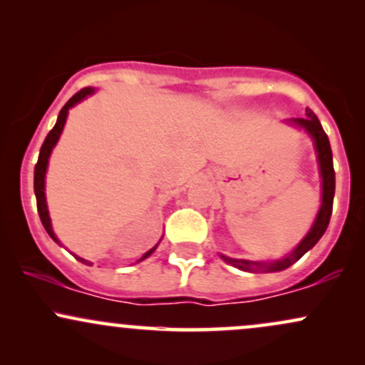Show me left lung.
Returning a JSON list of instances; mask_svg holds the SVG:
<instances>
[{
  "label": "left lung",
  "instance_id": "left-lung-1",
  "mask_svg": "<svg viewBox=\"0 0 365 365\" xmlns=\"http://www.w3.org/2000/svg\"><path fill=\"white\" fill-rule=\"evenodd\" d=\"M288 125H293L297 128H302L305 133L312 139L314 149H316L317 156V165H319V175H321V207L317 211L316 220L311 226V230L307 232L300 244L292 250L290 254H287L282 259H276V261H247V259H233L228 255H221L225 262L232 264L233 267L247 271V273H276V271H283L287 267H290L292 264H295L305 252L312 249L314 245L319 242V238L324 235L326 228L329 225L331 211H333V197H334V168H333V153H331V145L328 135L324 133V130L321 127V121L317 120V116L314 115L307 108L305 110V118H290L287 120Z\"/></svg>",
  "mask_w": 365,
  "mask_h": 365
}]
</instances>
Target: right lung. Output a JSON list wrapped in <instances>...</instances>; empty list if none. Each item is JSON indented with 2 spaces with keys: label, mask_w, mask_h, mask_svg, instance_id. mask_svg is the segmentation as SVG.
<instances>
[{
  "label": "right lung",
  "mask_w": 365,
  "mask_h": 365,
  "mask_svg": "<svg viewBox=\"0 0 365 365\" xmlns=\"http://www.w3.org/2000/svg\"><path fill=\"white\" fill-rule=\"evenodd\" d=\"M94 92H96V89H92V87H86V89L78 91L77 94H75L73 98L70 99V101L61 108L60 115H58L56 125H54L51 132H49L48 135H46L44 144H43V148H41V153H39V159H37V165H36V168H34V194H36V200H37V212H39L41 223H43L44 230H46V232H48V235L51 237L54 242H56V244H60V240H58V237L54 235V232H53L51 217H49V211H48V202H46V171H48L49 156H51L54 145H56L58 140H60V135H61V132H63V127H65V123H66V116H68L70 108H73L75 104H78L81 101H83V99H86V98H89V96L94 94ZM159 242H161V240H159ZM159 242L153 247V249L148 250V252L142 255V257L139 259V262L144 261V259H148L149 255L158 249ZM75 257H77L78 261L83 262V264H89V261H86V259L78 257V255H75Z\"/></svg>",
  "instance_id": "obj_1"
}]
</instances>
